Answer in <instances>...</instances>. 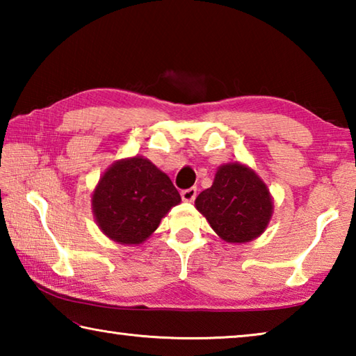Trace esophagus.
I'll return each mask as SVG.
<instances>
[{
  "label": "esophagus",
  "instance_id": "obj_1",
  "mask_svg": "<svg viewBox=\"0 0 356 356\" xmlns=\"http://www.w3.org/2000/svg\"><path fill=\"white\" fill-rule=\"evenodd\" d=\"M196 195H197V190L195 188V186H191V188H186V190H182V193H180V196H182V200L185 202L195 201Z\"/></svg>",
  "mask_w": 356,
  "mask_h": 356
}]
</instances>
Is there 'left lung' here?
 <instances>
[{
	"instance_id": "obj_1",
	"label": "left lung",
	"mask_w": 356,
	"mask_h": 356,
	"mask_svg": "<svg viewBox=\"0 0 356 356\" xmlns=\"http://www.w3.org/2000/svg\"><path fill=\"white\" fill-rule=\"evenodd\" d=\"M195 206L229 243H246L261 236L273 213L267 185L238 161L216 170L212 186L200 193Z\"/></svg>"
}]
</instances>
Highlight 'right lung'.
<instances>
[{
	"label": "right lung",
	"instance_id": "obj_1",
	"mask_svg": "<svg viewBox=\"0 0 356 356\" xmlns=\"http://www.w3.org/2000/svg\"><path fill=\"white\" fill-rule=\"evenodd\" d=\"M180 201L171 179L136 155L116 161L104 172L92 193V212L113 242L140 245Z\"/></svg>",
	"mask_w": 356,
	"mask_h": 356
}]
</instances>
